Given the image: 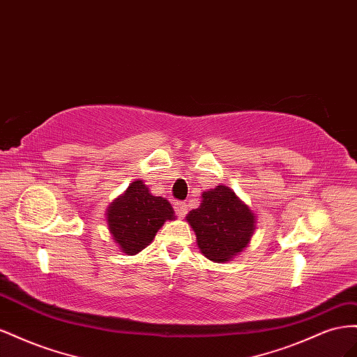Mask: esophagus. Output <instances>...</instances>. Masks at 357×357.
<instances>
[{
  "mask_svg": "<svg viewBox=\"0 0 357 357\" xmlns=\"http://www.w3.org/2000/svg\"><path fill=\"white\" fill-rule=\"evenodd\" d=\"M175 211L178 217H184L187 213V203L185 202H176L175 203Z\"/></svg>",
  "mask_w": 357,
  "mask_h": 357,
  "instance_id": "esophagus-1",
  "label": "esophagus"
}]
</instances>
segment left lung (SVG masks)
<instances>
[{"mask_svg": "<svg viewBox=\"0 0 357 357\" xmlns=\"http://www.w3.org/2000/svg\"><path fill=\"white\" fill-rule=\"evenodd\" d=\"M187 221L203 256L215 263L229 261L239 254L256 229V215L226 185L203 191L200 206L190 211Z\"/></svg>", "mask_w": 357, "mask_h": 357, "instance_id": "1", "label": "left lung"}]
</instances>
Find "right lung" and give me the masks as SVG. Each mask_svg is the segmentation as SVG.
<instances>
[{"instance_id":"add662e5","label":"right lung","mask_w":357,"mask_h":357,"mask_svg":"<svg viewBox=\"0 0 357 357\" xmlns=\"http://www.w3.org/2000/svg\"><path fill=\"white\" fill-rule=\"evenodd\" d=\"M175 211L165 197L152 196L140 179L131 182L122 196L107 209L106 218L112 238L122 252L137 254L148 247L166 220Z\"/></svg>"}]
</instances>
